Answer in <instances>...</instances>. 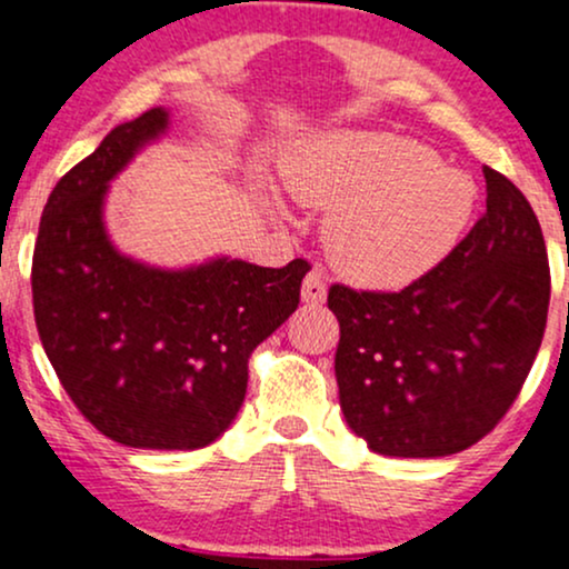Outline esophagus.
<instances>
[{
	"instance_id": "34e87169",
	"label": "esophagus",
	"mask_w": 569,
	"mask_h": 569,
	"mask_svg": "<svg viewBox=\"0 0 569 569\" xmlns=\"http://www.w3.org/2000/svg\"><path fill=\"white\" fill-rule=\"evenodd\" d=\"M302 302H307V305H323L326 302V278L321 270H310L305 276Z\"/></svg>"
}]
</instances>
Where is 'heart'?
I'll return each mask as SVG.
<instances>
[{
	"mask_svg": "<svg viewBox=\"0 0 569 569\" xmlns=\"http://www.w3.org/2000/svg\"><path fill=\"white\" fill-rule=\"evenodd\" d=\"M291 198L329 211L323 243L345 278L398 289L439 267L471 224L473 179L426 143L393 133H329L283 162Z\"/></svg>",
	"mask_w": 569,
	"mask_h": 569,
	"instance_id": "1",
	"label": "heart"
}]
</instances>
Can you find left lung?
Segmentation results:
<instances>
[{"label": "left lung", "mask_w": 569, "mask_h": 569, "mask_svg": "<svg viewBox=\"0 0 569 569\" xmlns=\"http://www.w3.org/2000/svg\"><path fill=\"white\" fill-rule=\"evenodd\" d=\"M487 211L401 291L335 283L339 407L371 452L447 457L511 409L543 342L551 270L532 206L485 166Z\"/></svg>", "instance_id": "1"}]
</instances>
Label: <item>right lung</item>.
<instances>
[{
  "label": "right lung",
  "mask_w": 569,
  "mask_h": 569,
  "mask_svg": "<svg viewBox=\"0 0 569 569\" xmlns=\"http://www.w3.org/2000/svg\"><path fill=\"white\" fill-rule=\"evenodd\" d=\"M166 128V109H149L61 176L39 221L31 293L42 348L90 426L136 449H200L230 428L248 358L297 310L310 264L158 270L122 257L103 230L107 184Z\"/></svg>",
  "instance_id": "obj_1"
}]
</instances>
